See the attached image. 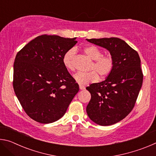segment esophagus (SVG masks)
<instances>
[{"label":"esophagus","instance_id":"obj_1","mask_svg":"<svg viewBox=\"0 0 156 156\" xmlns=\"http://www.w3.org/2000/svg\"><path fill=\"white\" fill-rule=\"evenodd\" d=\"M79 88H80V90H83V89H85V87L84 85H82V84H79Z\"/></svg>","mask_w":156,"mask_h":156}]
</instances>
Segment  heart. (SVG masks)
<instances>
[{
	"label": "heart",
	"mask_w": 156,
	"mask_h": 156,
	"mask_svg": "<svg viewBox=\"0 0 156 156\" xmlns=\"http://www.w3.org/2000/svg\"><path fill=\"white\" fill-rule=\"evenodd\" d=\"M83 51L89 58L94 60L91 68L96 70L100 76L105 77L109 74L113 65L112 57L102 56V51L97 47L94 45L85 47L83 49ZM74 54L75 50L71 49L68 50L63 56V65L69 70H74V65L73 62ZM95 71H91L89 72H77L73 76V78L80 84L94 83L98 80V74Z\"/></svg>",
	"instance_id": "1"
}]
</instances>
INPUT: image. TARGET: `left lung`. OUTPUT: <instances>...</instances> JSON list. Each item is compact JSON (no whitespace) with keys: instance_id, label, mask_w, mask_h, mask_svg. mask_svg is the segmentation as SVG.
Instances as JSON below:
<instances>
[{"instance_id":"1","label":"left lung","mask_w":156,"mask_h":156,"mask_svg":"<svg viewBox=\"0 0 156 156\" xmlns=\"http://www.w3.org/2000/svg\"><path fill=\"white\" fill-rule=\"evenodd\" d=\"M86 40L108 50L113 63L105 80L86 87L91 96L87 113L97 125H114L123 120L135 105L143 81L140 58L138 52L120 38Z\"/></svg>"}]
</instances>
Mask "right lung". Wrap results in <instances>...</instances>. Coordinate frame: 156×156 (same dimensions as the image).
I'll return each mask as SVG.
<instances>
[{
  "label": "right lung",
  "instance_id": "1",
  "mask_svg": "<svg viewBox=\"0 0 156 156\" xmlns=\"http://www.w3.org/2000/svg\"><path fill=\"white\" fill-rule=\"evenodd\" d=\"M74 38L42 35L18 52L14 64V92L31 119L43 124L65 115L79 86L63 65V56L77 43Z\"/></svg>",
  "mask_w": 156,
  "mask_h": 156
}]
</instances>
